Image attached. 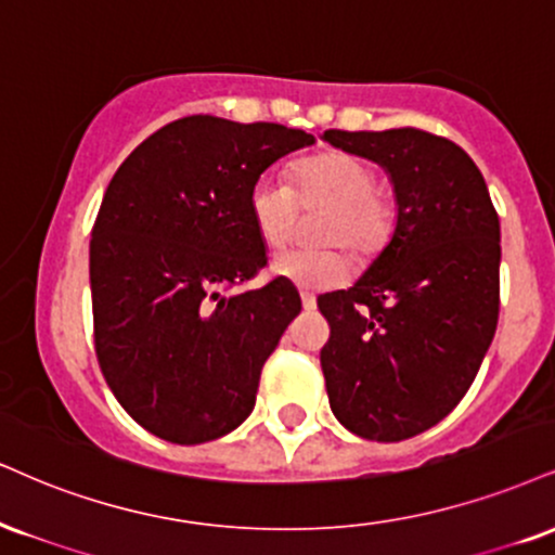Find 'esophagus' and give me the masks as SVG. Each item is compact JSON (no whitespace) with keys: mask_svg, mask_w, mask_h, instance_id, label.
I'll return each instance as SVG.
<instances>
[{"mask_svg":"<svg viewBox=\"0 0 555 555\" xmlns=\"http://www.w3.org/2000/svg\"><path fill=\"white\" fill-rule=\"evenodd\" d=\"M299 297H302V307H305V310H315L318 299H315V295H312V292H299Z\"/></svg>","mask_w":555,"mask_h":555,"instance_id":"esophagus-1","label":"esophagus"}]
</instances>
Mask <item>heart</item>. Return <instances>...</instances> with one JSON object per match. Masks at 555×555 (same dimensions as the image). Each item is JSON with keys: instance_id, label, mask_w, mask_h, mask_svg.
<instances>
[{"instance_id": "obj_1", "label": "heart", "mask_w": 555, "mask_h": 555, "mask_svg": "<svg viewBox=\"0 0 555 555\" xmlns=\"http://www.w3.org/2000/svg\"><path fill=\"white\" fill-rule=\"evenodd\" d=\"M325 204L331 211L320 222L318 240L344 245L357 258H375L390 245L398 227V202L379 189L377 172L351 152H318L292 165V185L276 178H258L248 209L260 243L282 250L292 240L299 206ZM273 271L302 289L320 292L346 282L349 258L341 248L289 250L273 260Z\"/></svg>"}]
</instances>
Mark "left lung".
Listing matches in <instances>:
<instances>
[{"label":"left lung","mask_w":555,"mask_h":555,"mask_svg":"<svg viewBox=\"0 0 555 555\" xmlns=\"http://www.w3.org/2000/svg\"><path fill=\"white\" fill-rule=\"evenodd\" d=\"M390 172L398 227L351 289L318 297L331 411L372 442H403L463 400L499 320V214L476 163L413 129L323 133Z\"/></svg>","instance_id":"left-lung-1"}]
</instances>
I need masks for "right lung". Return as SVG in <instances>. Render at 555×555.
<instances>
[{"label":"right lung","instance_id":"right-lung-1","mask_svg":"<svg viewBox=\"0 0 555 555\" xmlns=\"http://www.w3.org/2000/svg\"><path fill=\"white\" fill-rule=\"evenodd\" d=\"M312 133L185 116L144 139L108 183L90 240L95 353L124 411L202 444L250 416L260 370L302 310L253 227V183ZM240 288V293H232Z\"/></svg>","mask_w":555,"mask_h":555}]
</instances>
